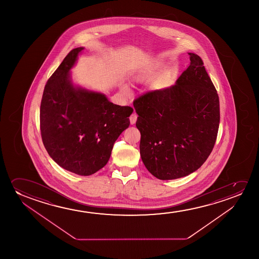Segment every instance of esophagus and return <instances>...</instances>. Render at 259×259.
<instances>
[{"mask_svg":"<svg viewBox=\"0 0 259 259\" xmlns=\"http://www.w3.org/2000/svg\"><path fill=\"white\" fill-rule=\"evenodd\" d=\"M137 117H138V116L136 114H132L131 116H130V123H131V124H135L136 123Z\"/></svg>","mask_w":259,"mask_h":259,"instance_id":"obj_1","label":"esophagus"}]
</instances>
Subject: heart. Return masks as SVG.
I'll list each match as a JSON object with an SVG mask.
<instances>
[{"label": "heart", "mask_w": 259, "mask_h": 259, "mask_svg": "<svg viewBox=\"0 0 259 259\" xmlns=\"http://www.w3.org/2000/svg\"><path fill=\"white\" fill-rule=\"evenodd\" d=\"M146 73H144V72H143V73H141V74H140V76H141V77H144V76H146ZM123 89H124V90H125V91H126V90H127V87H126V85H123Z\"/></svg>", "instance_id": "heart-1"}]
</instances>
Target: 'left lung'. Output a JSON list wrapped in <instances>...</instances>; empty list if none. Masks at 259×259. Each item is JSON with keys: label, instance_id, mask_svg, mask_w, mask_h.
<instances>
[{"label": "left lung", "instance_id": "obj_1", "mask_svg": "<svg viewBox=\"0 0 259 259\" xmlns=\"http://www.w3.org/2000/svg\"><path fill=\"white\" fill-rule=\"evenodd\" d=\"M190 65L175 85L135 100L142 162L155 177L188 176L202 166L216 142L220 99L201 57L188 53Z\"/></svg>", "mask_w": 259, "mask_h": 259}]
</instances>
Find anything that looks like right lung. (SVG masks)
<instances>
[{"label": "right lung", "instance_id": "add662e5", "mask_svg": "<svg viewBox=\"0 0 259 259\" xmlns=\"http://www.w3.org/2000/svg\"><path fill=\"white\" fill-rule=\"evenodd\" d=\"M84 48L71 50L47 82L39 110L40 134L50 157L65 170L89 176L110 159L134 109L75 85L71 68Z\"/></svg>", "mask_w": 259, "mask_h": 259}]
</instances>
